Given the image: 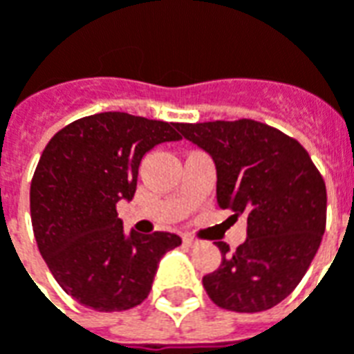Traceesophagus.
<instances>
[{"label":"esophagus","mask_w":354,"mask_h":354,"mask_svg":"<svg viewBox=\"0 0 354 354\" xmlns=\"http://www.w3.org/2000/svg\"><path fill=\"white\" fill-rule=\"evenodd\" d=\"M182 241H184V245L189 246V248H193V246L199 245V241H197V239H193L192 235H184V237H182Z\"/></svg>","instance_id":"obj_1"}]
</instances>
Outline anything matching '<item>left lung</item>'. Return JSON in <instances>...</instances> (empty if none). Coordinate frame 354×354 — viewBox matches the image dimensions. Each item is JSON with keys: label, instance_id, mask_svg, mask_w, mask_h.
<instances>
[{"label": "left lung", "instance_id": "1", "mask_svg": "<svg viewBox=\"0 0 354 354\" xmlns=\"http://www.w3.org/2000/svg\"><path fill=\"white\" fill-rule=\"evenodd\" d=\"M216 165L222 210L246 218L233 254L218 241L222 266L203 277L222 309L258 313L281 304L304 279L326 227V185L297 140L252 119L178 123Z\"/></svg>", "mask_w": 354, "mask_h": 354}]
</instances>
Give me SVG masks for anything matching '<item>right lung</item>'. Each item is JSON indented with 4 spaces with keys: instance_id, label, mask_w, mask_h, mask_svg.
Masks as SVG:
<instances>
[{
    "instance_id": "add662e5",
    "label": "right lung",
    "mask_w": 354,
    "mask_h": 354,
    "mask_svg": "<svg viewBox=\"0 0 354 354\" xmlns=\"http://www.w3.org/2000/svg\"><path fill=\"white\" fill-rule=\"evenodd\" d=\"M182 140L178 123L104 111L58 131L32 178L37 248L66 294L94 311H127L149 294L174 233H124L117 203L136 192L144 155Z\"/></svg>"
}]
</instances>
